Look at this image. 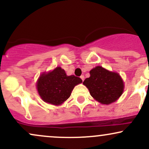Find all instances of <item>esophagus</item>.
<instances>
[{"instance_id": "esophagus-1", "label": "esophagus", "mask_w": 149, "mask_h": 149, "mask_svg": "<svg viewBox=\"0 0 149 149\" xmlns=\"http://www.w3.org/2000/svg\"><path fill=\"white\" fill-rule=\"evenodd\" d=\"M80 78H81L82 80H83H83H85V76H83V75H82V76H80Z\"/></svg>"}]
</instances>
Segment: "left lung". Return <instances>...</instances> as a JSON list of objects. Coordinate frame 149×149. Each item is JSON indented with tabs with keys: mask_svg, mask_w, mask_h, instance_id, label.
Returning <instances> with one entry per match:
<instances>
[{
	"mask_svg": "<svg viewBox=\"0 0 149 149\" xmlns=\"http://www.w3.org/2000/svg\"><path fill=\"white\" fill-rule=\"evenodd\" d=\"M90 76L83 82L91 96L102 104L116 102L123 92L124 83L118 73L102 66H96L90 71Z\"/></svg>",
	"mask_w": 149,
	"mask_h": 149,
	"instance_id": "obj_1",
	"label": "left lung"
}]
</instances>
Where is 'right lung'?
Instances as JSON below:
<instances>
[{"label": "right lung", "mask_w": 149, "mask_h": 149, "mask_svg": "<svg viewBox=\"0 0 149 149\" xmlns=\"http://www.w3.org/2000/svg\"><path fill=\"white\" fill-rule=\"evenodd\" d=\"M82 82L78 77L67 76L59 66L48 73H42L38 79L36 88L44 102L58 106L67 100L74 87Z\"/></svg>", "instance_id": "obj_1"}]
</instances>
